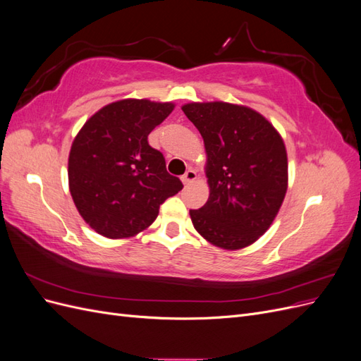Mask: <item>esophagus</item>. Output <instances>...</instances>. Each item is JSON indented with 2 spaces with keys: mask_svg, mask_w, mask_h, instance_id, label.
<instances>
[{
  "mask_svg": "<svg viewBox=\"0 0 361 361\" xmlns=\"http://www.w3.org/2000/svg\"><path fill=\"white\" fill-rule=\"evenodd\" d=\"M180 179H182L183 185H190L191 182L197 179V173H195V170H192V169H188L187 173H185Z\"/></svg>",
  "mask_w": 361,
  "mask_h": 361,
  "instance_id": "34e87169",
  "label": "esophagus"
}]
</instances>
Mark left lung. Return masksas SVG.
I'll use <instances>...</instances> for the list:
<instances>
[{"label":"left lung","instance_id":"obj_1","mask_svg":"<svg viewBox=\"0 0 361 361\" xmlns=\"http://www.w3.org/2000/svg\"><path fill=\"white\" fill-rule=\"evenodd\" d=\"M203 137L209 199L191 209L206 241L239 250L257 241L279 214L288 190V155L268 120L244 105L191 102L182 106Z\"/></svg>","mask_w":361,"mask_h":361}]
</instances>
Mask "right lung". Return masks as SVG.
Segmentation results:
<instances>
[{
	"label": "right lung",
	"mask_w": 361,
	"mask_h": 361,
	"mask_svg": "<svg viewBox=\"0 0 361 361\" xmlns=\"http://www.w3.org/2000/svg\"><path fill=\"white\" fill-rule=\"evenodd\" d=\"M171 102L122 99L94 113L75 137L69 190L84 221L106 238L135 236L183 185L147 135L173 111Z\"/></svg>",
	"instance_id": "right-lung-1"
}]
</instances>
